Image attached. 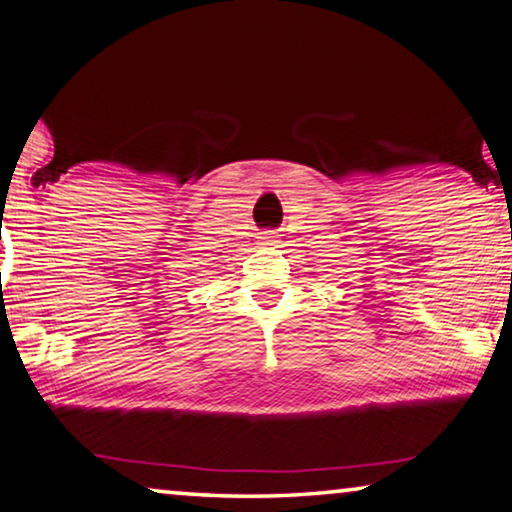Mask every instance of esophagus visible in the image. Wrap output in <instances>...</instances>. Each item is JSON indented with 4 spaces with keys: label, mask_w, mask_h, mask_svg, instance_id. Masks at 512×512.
<instances>
[{
    "label": "esophagus",
    "mask_w": 512,
    "mask_h": 512,
    "mask_svg": "<svg viewBox=\"0 0 512 512\" xmlns=\"http://www.w3.org/2000/svg\"><path fill=\"white\" fill-rule=\"evenodd\" d=\"M262 241H264V246H273V243H278V236L273 234V232H266L262 236Z\"/></svg>",
    "instance_id": "1"
}]
</instances>
